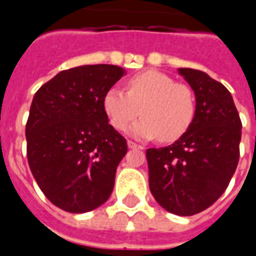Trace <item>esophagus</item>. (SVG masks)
<instances>
[{"label": "esophagus", "instance_id": "34e87169", "mask_svg": "<svg viewBox=\"0 0 256 256\" xmlns=\"http://www.w3.org/2000/svg\"><path fill=\"white\" fill-rule=\"evenodd\" d=\"M128 145L130 150H144V146H142V145L136 144V142H133V141H128Z\"/></svg>", "mask_w": 256, "mask_h": 256}]
</instances>
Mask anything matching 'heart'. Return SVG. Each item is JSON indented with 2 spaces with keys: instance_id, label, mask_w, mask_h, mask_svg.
<instances>
[{
  "instance_id": "b5f03b06",
  "label": "heart",
  "mask_w": 256,
  "mask_h": 256,
  "mask_svg": "<svg viewBox=\"0 0 256 256\" xmlns=\"http://www.w3.org/2000/svg\"><path fill=\"white\" fill-rule=\"evenodd\" d=\"M102 108L116 130H124L142 114L130 128L132 136L145 140L159 137L163 142H172L190 128L196 115V97L188 84L148 70L128 79L126 92L119 88L106 90Z\"/></svg>"
}]
</instances>
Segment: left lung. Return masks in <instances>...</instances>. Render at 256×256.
I'll return each instance as SVG.
<instances>
[{"label": "left lung", "mask_w": 256, "mask_h": 256, "mask_svg": "<svg viewBox=\"0 0 256 256\" xmlns=\"http://www.w3.org/2000/svg\"><path fill=\"white\" fill-rule=\"evenodd\" d=\"M196 97L190 128L174 144L146 150L150 189L168 212L189 216L225 192L240 158L242 120L230 92L203 71L178 68Z\"/></svg>", "instance_id": "obj_1"}]
</instances>
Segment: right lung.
Segmentation results:
<instances>
[{"label": "right lung", "instance_id": "obj_1", "mask_svg": "<svg viewBox=\"0 0 256 256\" xmlns=\"http://www.w3.org/2000/svg\"><path fill=\"white\" fill-rule=\"evenodd\" d=\"M124 75L111 64L70 68L42 84L26 124L28 166L56 207L82 214L111 196L126 138L108 123L102 98Z\"/></svg>", "mask_w": 256, "mask_h": 256}]
</instances>
